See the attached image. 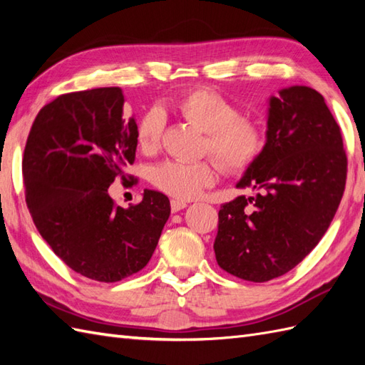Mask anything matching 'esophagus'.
I'll use <instances>...</instances> for the list:
<instances>
[{"label": "esophagus", "mask_w": 365, "mask_h": 365, "mask_svg": "<svg viewBox=\"0 0 365 365\" xmlns=\"http://www.w3.org/2000/svg\"><path fill=\"white\" fill-rule=\"evenodd\" d=\"M187 205H188L187 200H182V199H173V200H170V210H173L174 213L183 210V208L187 207Z\"/></svg>", "instance_id": "obj_1"}]
</instances>
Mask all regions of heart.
Returning a JSON list of instances; mask_svg holds the SVG:
<instances>
[{"label":"heart","instance_id":"obj_1","mask_svg":"<svg viewBox=\"0 0 365 365\" xmlns=\"http://www.w3.org/2000/svg\"><path fill=\"white\" fill-rule=\"evenodd\" d=\"M168 108L204 133V145L227 173L243 170L255 160L263 145L260 123L251 115L237 114L229 100L210 89H195L174 98ZM163 128V115L149 110L136 125V143L144 153L157 152ZM155 187L177 199L196 197L216 178L210 160H168L152 169Z\"/></svg>","mask_w":365,"mask_h":365}]
</instances>
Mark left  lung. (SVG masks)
Segmentation results:
<instances>
[{
  "label": "left lung",
  "mask_w": 365,
  "mask_h": 365,
  "mask_svg": "<svg viewBox=\"0 0 365 365\" xmlns=\"http://www.w3.org/2000/svg\"><path fill=\"white\" fill-rule=\"evenodd\" d=\"M346 180L340 128L312 88L290 86L268 100L267 141L221 205L215 255L240 279L267 282L289 273L319 245Z\"/></svg>",
  "instance_id": "obj_1"
}]
</instances>
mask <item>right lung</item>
Segmentation results:
<instances>
[{"label": "right lung", "mask_w": 365, "mask_h": 365, "mask_svg": "<svg viewBox=\"0 0 365 365\" xmlns=\"http://www.w3.org/2000/svg\"><path fill=\"white\" fill-rule=\"evenodd\" d=\"M120 88L59 96L38 111L23 153L26 205L53 252L76 273L118 282L149 263L169 218L168 196L144 190L123 208L108 188L133 165L136 120Z\"/></svg>", "instance_id": "add662e5"}]
</instances>
